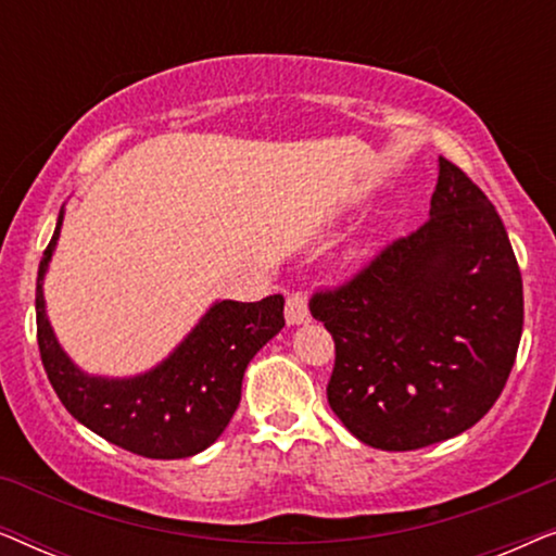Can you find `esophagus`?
I'll list each match as a JSON object with an SVG mask.
<instances>
[{"mask_svg": "<svg viewBox=\"0 0 556 556\" xmlns=\"http://www.w3.org/2000/svg\"><path fill=\"white\" fill-rule=\"evenodd\" d=\"M308 301L303 293H293L291 299L286 301V321L288 326H301V324H308Z\"/></svg>", "mask_w": 556, "mask_h": 556, "instance_id": "obj_1", "label": "esophagus"}]
</instances>
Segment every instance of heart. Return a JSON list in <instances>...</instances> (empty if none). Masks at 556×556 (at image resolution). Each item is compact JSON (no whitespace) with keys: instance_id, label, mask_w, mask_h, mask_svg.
<instances>
[{"instance_id":"obj_1","label":"heart","mask_w":556,"mask_h":556,"mask_svg":"<svg viewBox=\"0 0 556 556\" xmlns=\"http://www.w3.org/2000/svg\"><path fill=\"white\" fill-rule=\"evenodd\" d=\"M352 255H359V250H352Z\"/></svg>"}]
</instances>
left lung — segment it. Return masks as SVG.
Wrapping results in <instances>:
<instances>
[{
	"instance_id": "1",
	"label": "left lung",
	"mask_w": 556,
	"mask_h": 556,
	"mask_svg": "<svg viewBox=\"0 0 556 556\" xmlns=\"http://www.w3.org/2000/svg\"><path fill=\"white\" fill-rule=\"evenodd\" d=\"M311 316L337 341L329 405L364 445L417 451L473 428L523 329L521 273L496 207L440 156L428 223L349 286L316 293Z\"/></svg>"
}]
</instances>
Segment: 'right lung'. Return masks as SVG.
I'll return each mask as SVG.
<instances>
[{"instance_id":"1","label":"right lung","mask_w":556,"mask_h":556,"mask_svg":"<svg viewBox=\"0 0 556 556\" xmlns=\"http://www.w3.org/2000/svg\"><path fill=\"white\" fill-rule=\"evenodd\" d=\"M65 204L37 270V344L67 413L109 443L143 458H189L215 443L240 405L253 356L283 329V295L255 303L215 301L162 362L139 375H90L58 341L45 303Z\"/></svg>"}]
</instances>
